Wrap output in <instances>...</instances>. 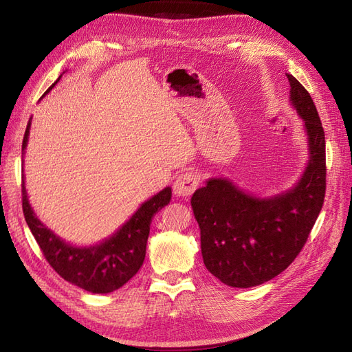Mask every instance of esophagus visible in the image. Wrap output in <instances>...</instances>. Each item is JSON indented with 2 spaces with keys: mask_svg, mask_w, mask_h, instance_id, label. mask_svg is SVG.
Masks as SVG:
<instances>
[{
  "mask_svg": "<svg viewBox=\"0 0 352 352\" xmlns=\"http://www.w3.org/2000/svg\"><path fill=\"white\" fill-rule=\"evenodd\" d=\"M198 185H199V176L195 173L186 172L176 177L175 185H173V192L177 197H189L195 192Z\"/></svg>",
  "mask_w": 352,
  "mask_h": 352,
  "instance_id": "34e87169",
  "label": "esophagus"
}]
</instances>
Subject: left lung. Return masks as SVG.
<instances>
[{
	"label": "left lung",
	"mask_w": 352,
	"mask_h": 352,
	"mask_svg": "<svg viewBox=\"0 0 352 352\" xmlns=\"http://www.w3.org/2000/svg\"><path fill=\"white\" fill-rule=\"evenodd\" d=\"M286 76L310 150L298 184L279 195L258 198L245 194L229 179L214 177L190 198L206 267L232 287L257 286L282 273L301 252L323 207L324 131L310 94L292 74Z\"/></svg>",
	"instance_id": "obj_1"
}]
</instances>
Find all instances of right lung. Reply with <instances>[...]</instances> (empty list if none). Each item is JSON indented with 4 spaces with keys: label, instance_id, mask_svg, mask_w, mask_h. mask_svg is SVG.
Returning <instances> with one entry per match:
<instances>
[{
    "label": "right lung",
    "instance_id": "obj_1",
    "mask_svg": "<svg viewBox=\"0 0 352 352\" xmlns=\"http://www.w3.org/2000/svg\"><path fill=\"white\" fill-rule=\"evenodd\" d=\"M56 83H52V87ZM52 87H50V89H52ZM30 122L28 123L23 136L22 153L26 150ZM170 198H172V189L164 188L157 195L145 201L135 211V214L109 239L94 247L78 248L58 238L44 223L39 221L29 204L25 176L22 177L25 220L44 257L63 279L92 294H109L119 289L141 269L145 260L146 241L150 235L153 217L157 211L168 204Z\"/></svg>",
    "mask_w": 352,
    "mask_h": 352
}]
</instances>
